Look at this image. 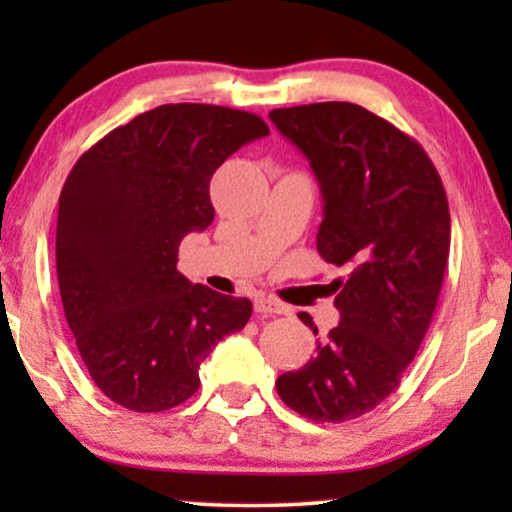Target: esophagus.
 <instances>
[{
  "label": "esophagus",
  "mask_w": 512,
  "mask_h": 512,
  "mask_svg": "<svg viewBox=\"0 0 512 512\" xmlns=\"http://www.w3.org/2000/svg\"><path fill=\"white\" fill-rule=\"evenodd\" d=\"M254 310L258 314H291V307L279 303L277 298L265 296V293H258V296L254 298Z\"/></svg>",
  "instance_id": "34e87169"
}]
</instances>
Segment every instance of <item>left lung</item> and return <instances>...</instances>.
<instances>
[{"label": "left lung", "mask_w": 512, "mask_h": 512, "mask_svg": "<svg viewBox=\"0 0 512 512\" xmlns=\"http://www.w3.org/2000/svg\"><path fill=\"white\" fill-rule=\"evenodd\" d=\"M270 121L319 181L321 258L349 272L333 282L340 324L277 377V394L314 422H349L398 387L429 331L450 256L447 195L422 146L359 104L275 109Z\"/></svg>", "instance_id": "left-lung-1"}]
</instances>
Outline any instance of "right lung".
<instances>
[{
    "label": "right lung",
    "instance_id": "1",
    "mask_svg": "<svg viewBox=\"0 0 512 512\" xmlns=\"http://www.w3.org/2000/svg\"><path fill=\"white\" fill-rule=\"evenodd\" d=\"M270 135L216 104H163L111 130L62 186L55 265L67 324L97 389L135 412L181 405L214 345L242 331L251 300L191 284L179 244L214 221L212 174Z\"/></svg>",
    "mask_w": 512,
    "mask_h": 512
}]
</instances>
